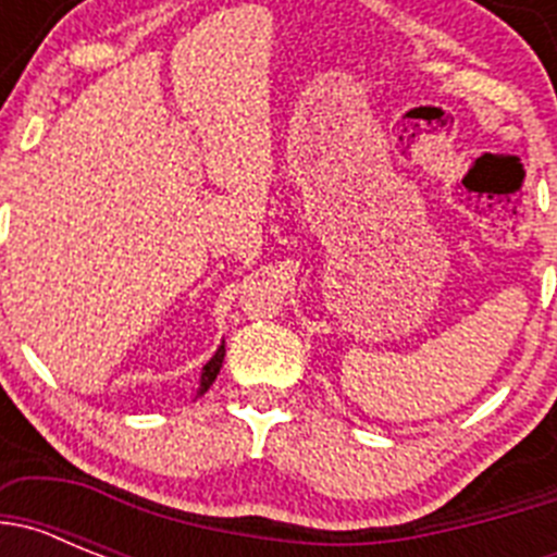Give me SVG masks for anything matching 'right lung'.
<instances>
[{
	"label": "right lung",
	"mask_w": 557,
	"mask_h": 557,
	"mask_svg": "<svg viewBox=\"0 0 557 557\" xmlns=\"http://www.w3.org/2000/svg\"><path fill=\"white\" fill-rule=\"evenodd\" d=\"M223 359H225V343H223V346L218 348V354H214V357H211L209 362H206L203 376H200V391H198V396H203V393L209 391V387H211V382H214V379H218L220 368H223Z\"/></svg>",
	"instance_id": "obj_1"
}]
</instances>
